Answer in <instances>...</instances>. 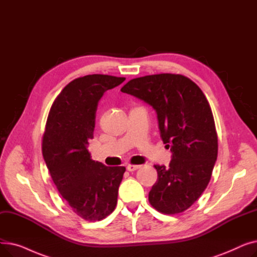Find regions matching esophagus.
I'll use <instances>...</instances> for the list:
<instances>
[{
    "label": "esophagus",
    "mask_w": 257,
    "mask_h": 257,
    "mask_svg": "<svg viewBox=\"0 0 257 257\" xmlns=\"http://www.w3.org/2000/svg\"><path fill=\"white\" fill-rule=\"evenodd\" d=\"M140 168H141V166H136V165H128L127 166V170L129 172H133V171H136V170H138Z\"/></svg>",
    "instance_id": "34e87169"
}]
</instances>
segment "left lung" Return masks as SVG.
<instances>
[{
	"mask_svg": "<svg viewBox=\"0 0 257 257\" xmlns=\"http://www.w3.org/2000/svg\"><path fill=\"white\" fill-rule=\"evenodd\" d=\"M120 91L154 108L160 137L172 152L169 168L154 166L158 178L150 204L166 214L190 208L206 188L218 157L217 130L203 91L179 74L132 79Z\"/></svg>",
	"mask_w": 257,
	"mask_h": 257,
	"instance_id": "left-lung-1",
	"label": "left lung"
}]
</instances>
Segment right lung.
<instances>
[{"label":"right lung","instance_id":"add662e5","mask_svg":"<svg viewBox=\"0 0 257 257\" xmlns=\"http://www.w3.org/2000/svg\"><path fill=\"white\" fill-rule=\"evenodd\" d=\"M124 77L93 74L67 84L53 102L43 137V156L53 182L72 210L85 221H101L115 208L125 167L90 158L99 100Z\"/></svg>","mask_w":257,"mask_h":257}]
</instances>
